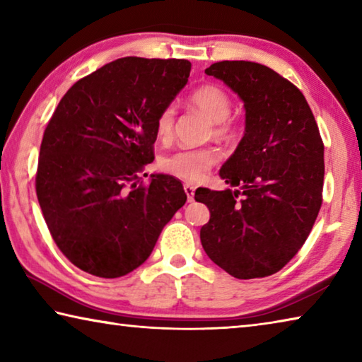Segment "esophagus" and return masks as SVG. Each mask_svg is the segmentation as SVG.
I'll return each mask as SVG.
<instances>
[{
  "mask_svg": "<svg viewBox=\"0 0 362 362\" xmlns=\"http://www.w3.org/2000/svg\"><path fill=\"white\" fill-rule=\"evenodd\" d=\"M183 189H185V193H187V199H188V203H193L194 201V187H192V185H187L183 187Z\"/></svg>",
  "mask_w": 362,
  "mask_h": 362,
  "instance_id": "esophagus-1",
  "label": "esophagus"
}]
</instances>
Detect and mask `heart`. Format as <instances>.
<instances>
[{
	"label": "heart",
	"mask_w": 362,
	"mask_h": 362,
	"mask_svg": "<svg viewBox=\"0 0 362 362\" xmlns=\"http://www.w3.org/2000/svg\"><path fill=\"white\" fill-rule=\"evenodd\" d=\"M188 105L204 113L212 121L211 134L218 140H230L236 132L235 121L230 118L231 99L226 90L218 84H203L188 95ZM175 107H164L156 116V136L169 140L174 134ZM218 151L214 146H187L159 161V168L166 174L185 182H198L218 163Z\"/></svg>",
	"instance_id": "b5f03b06"
}]
</instances>
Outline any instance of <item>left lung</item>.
Wrapping results in <instances>:
<instances>
[{"instance_id": "obj_1", "label": "left lung", "mask_w": 362, "mask_h": 362, "mask_svg": "<svg viewBox=\"0 0 362 362\" xmlns=\"http://www.w3.org/2000/svg\"><path fill=\"white\" fill-rule=\"evenodd\" d=\"M241 97L246 134L220 169L241 189H196L209 207L201 244L238 279L265 278L292 260L322 204L324 144L313 112L296 84L265 65L223 60L206 69Z\"/></svg>"}]
</instances>
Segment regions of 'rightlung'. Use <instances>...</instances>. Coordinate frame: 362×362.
Instances as JSON below:
<instances>
[{
	"label": "right lung",
	"instance_id": "add662e5",
	"mask_svg": "<svg viewBox=\"0 0 362 362\" xmlns=\"http://www.w3.org/2000/svg\"><path fill=\"white\" fill-rule=\"evenodd\" d=\"M185 59L122 57L66 90L42 136L36 196L66 259L99 278H119L148 259L185 204L170 175L139 173L155 159L156 116L187 84Z\"/></svg>",
	"mask_w": 362,
	"mask_h": 362
}]
</instances>
